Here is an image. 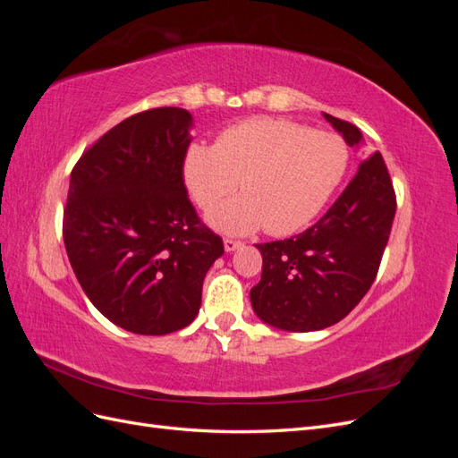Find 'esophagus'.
<instances>
[{"label":"esophagus","instance_id":"34e87169","mask_svg":"<svg viewBox=\"0 0 458 458\" xmlns=\"http://www.w3.org/2000/svg\"><path fill=\"white\" fill-rule=\"evenodd\" d=\"M224 248H225V252H234V250H239V248H242V242L233 241V239H225Z\"/></svg>","mask_w":458,"mask_h":458}]
</instances>
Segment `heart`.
Returning a JSON list of instances; mask_svg holds the SVG:
<instances>
[{
	"label": "heart",
	"instance_id": "obj_1",
	"mask_svg": "<svg viewBox=\"0 0 458 458\" xmlns=\"http://www.w3.org/2000/svg\"><path fill=\"white\" fill-rule=\"evenodd\" d=\"M348 158V147L335 133L288 120L252 118L221 131L214 147L191 145L183 182L202 210H212L241 187L242 197L206 216L214 229L250 234L266 227L284 237L323 210Z\"/></svg>",
	"mask_w": 458,
	"mask_h": 458
}]
</instances>
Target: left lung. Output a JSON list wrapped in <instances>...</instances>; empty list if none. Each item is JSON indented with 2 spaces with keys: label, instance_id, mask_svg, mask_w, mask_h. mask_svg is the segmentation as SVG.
<instances>
[{
  "label": "left lung",
  "instance_id": "8db88e82",
  "mask_svg": "<svg viewBox=\"0 0 458 458\" xmlns=\"http://www.w3.org/2000/svg\"><path fill=\"white\" fill-rule=\"evenodd\" d=\"M350 147L363 145L353 123L323 113ZM395 216V195L380 152L315 225L284 241L256 244L261 279L250 290L254 313L288 332L323 330L348 315L377 276Z\"/></svg>",
  "mask_w": 458,
  "mask_h": 458
}]
</instances>
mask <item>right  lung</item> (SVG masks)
<instances>
[{"mask_svg": "<svg viewBox=\"0 0 458 458\" xmlns=\"http://www.w3.org/2000/svg\"><path fill=\"white\" fill-rule=\"evenodd\" d=\"M189 110L122 120L71 174L63 237L80 286L110 323L162 336L195 321L224 241L200 224L183 185Z\"/></svg>", "mask_w": 458, "mask_h": 458, "instance_id": "obj_1", "label": "right lung"}]
</instances>
